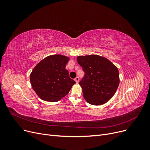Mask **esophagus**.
<instances>
[{
	"mask_svg": "<svg viewBox=\"0 0 150 150\" xmlns=\"http://www.w3.org/2000/svg\"><path fill=\"white\" fill-rule=\"evenodd\" d=\"M79 80H80V79H79V76H76L75 79V81H76V83H79Z\"/></svg>",
	"mask_w": 150,
	"mask_h": 150,
	"instance_id": "obj_1",
	"label": "esophagus"
}]
</instances>
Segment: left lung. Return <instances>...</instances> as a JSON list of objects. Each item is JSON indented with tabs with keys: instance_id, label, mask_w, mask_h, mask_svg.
Here are the masks:
<instances>
[{
	"instance_id": "left-lung-1",
	"label": "left lung",
	"mask_w": 150,
	"mask_h": 150,
	"mask_svg": "<svg viewBox=\"0 0 150 150\" xmlns=\"http://www.w3.org/2000/svg\"><path fill=\"white\" fill-rule=\"evenodd\" d=\"M77 61L84 72L79 82L84 99L94 105L107 102L119 86L118 68L107 58L96 54L78 56Z\"/></svg>"
}]
</instances>
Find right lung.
Returning <instances> with one entry per match:
<instances>
[{"label": "right lung", "instance_id": "obj_1", "mask_svg": "<svg viewBox=\"0 0 150 150\" xmlns=\"http://www.w3.org/2000/svg\"><path fill=\"white\" fill-rule=\"evenodd\" d=\"M69 57L61 54L51 55L42 60L30 75L32 88L43 100L54 102L66 96L75 81L66 69Z\"/></svg>", "mask_w": 150, "mask_h": 150}]
</instances>
